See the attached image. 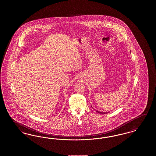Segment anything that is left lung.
<instances>
[{
    "label": "left lung",
    "mask_w": 156,
    "mask_h": 156,
    "mask_svg": "<svg viewBox=\"0 0 156 156\" xmlns=\"http://www.w3.org/2000/svg\"><path fill=\"white\" fill-rule=\"evenodd\" d=\"M98 112V113H101H101H104V112H99V111H97Z\"/></svg>",
    "instance_id": "left-lung-1"
}]
</instances>
